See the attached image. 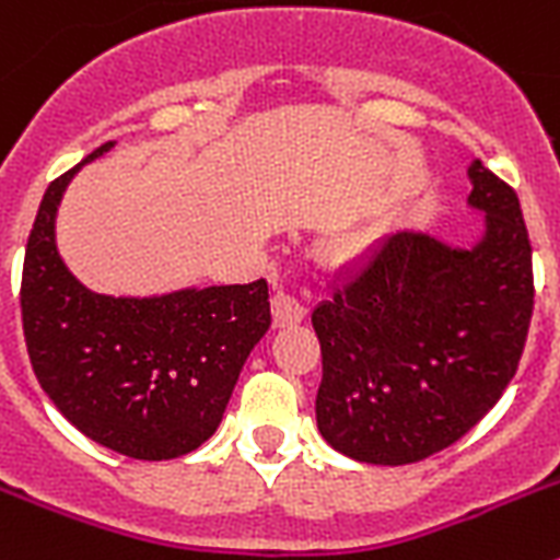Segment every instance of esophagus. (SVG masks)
I'll return each instance as SVG.
<instances>
[{"mask_svg":"<svg viewBox=\"0 0 560 560\" xmlns=\"http://www.w3.org/2000/svg\"><path fill=\"white\" fill-rule=\"evenodd\" d=\"M308 308H305V300L300 294H291V291H275L271 296V316H275L277 328H289V325L303 323Z\"/></svg>","mask_w":560,"mask_h":560,"instance_id":"1","label":"esophagus"}]
</instances>
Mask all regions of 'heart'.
Here are the masks:
<instances>
[{"label": "heart", "instance_id": "1", "mask_svg": "<svg viewBox=\"0 0 560 560\" xmlns=\"http://www.w3.org/2000/svg\"><path fill=\"white\" fill-rule=\"evenodd\" d=\"M361 249H364V241H350V244L341 246L339 255H341V257H353V255H359Z\"/></svg>", "mask_w": 560, "mask_h": 560}]
</instances>
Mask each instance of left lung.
I'll list each match as a JSON object with an SVG mask.
<instances>
[{"label":"left lung","mask_w":560,"mask_h":560,"mask_svg":"<svg viewBox=\"0 0 560 560\" xmlns=\"http://www.w3.org/2000/svg\"><path fill=\"white\" fill-rule=\"evenodd\" d=\"M474 249L384 237L311 314L323 381L316 427L336 452L407 465L457 443L502 398L533 316V246L518 196L474 160Z\"/></svg>","instance_id":"obj_1"}]
</instances>
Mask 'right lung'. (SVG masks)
I'll return each mask as SVG.
<instances>
[{
  "label": "right lung",
  "mask_w": 560,
  "mask_h": 560,
  "mask_svg": "<svg viewBox=\"0 0 560 560\" xmlns=\"http://www.w3.org/2000/svg\"><path fill=\"white\" fill-rule=\"evenodd\" d=\"M78 167L49 182L24 249L30 364L63 418L95 443L133 459L182 457L219 429L246 355L269 330V285L260 277L153 300L83 289L56 249L58 201Z\"/></svg>",
  "instance_id": "add662e5"
}]
</instances>
